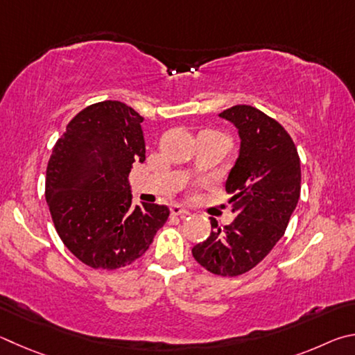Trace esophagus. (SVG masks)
I'll use <instances>...</instances> for the list:
<instances>
[{
  "mask_svg": "<svg viewBox=\"0 0 355 355\" xmlns=\"http://www.w3.org/2000/svg\"><path fill=\"white\" fill-rule=\"evenodd\" d=\"M170 210H171V215H174V216H185V215L190 214L187 209H184L182 206H179V204H173Z\"/></svg>",
  "mask_w": 355,
  "mask_h": 355,
  "instance_id": "obj_1",
  "label": "esophagus"
}]
</instances>
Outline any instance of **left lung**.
<instances>
[{
  "label": "left lung",
  "instance_id": "8db88e82",
  "mask_svg": "<svg viewBox=\"0 0 355 355\" xmlns=\"http://www.w3.org/2000/svg\"><path fill=\"white\" fill-rule=\"evenodd\" d=\"M239 130V157L229 171L226 191L237 215L193 246V257L218 276H240L268 256L282 239L301 193V162L281 124L252 105H234L218 115Z\"/></svg>",
  "mask_w": 355,
  "mask_h": 355
}]
</instances>
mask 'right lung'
Listing matches in <instances>:
<instances>
[{"label": "right lung", "mask_w": 355, "mask_h": 355, "mask_svg": "<svg viewBox=\"0 0 355 355\" xmlns=\"http://www.w3.org/2000/svg\"><path fill=\"white\" fill-rule=\"evenodd\" d=\"M143 120L120 101L92 104L68 123L49 157L45 196L55 231L92 268L130 265L170 216L166 206H132L128 176L145 162Z\"/></svg>", "instance_id": "add662e5"}]
</instances>
